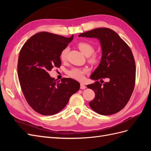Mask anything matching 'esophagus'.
<instances>
[{
    "instance_id": "1",
    "label": "esophagus",
    "mask_w": 151,
    "mask_h": 151,
    "mask_svg": "<svg viewBox=\"0 0 151 151\" xmlns=\"http://www.w3.org/2000/svg\"><path fill=\"white\" fill-rule=\"evenodd\" d=\"M80 88H81V89H85L86 88V86L84 84H81Z\"/></svg>"
}]
</instances>
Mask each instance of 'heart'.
Segmentation results:
<instances>
[{
	"mask_svg": "<svg viewBox=\"0 0 151 151\" xmlns=\"http://www.w3.org/2000/svg\"><path fill=\"white\" fill-rule=\"evenodd\" d=\"M77 47L81 50L84 55L88 57V61L93 65H96L99 62L100 56L98 53H95L94 47L92 44L87 42H81L77 43ZM68 49L67 48L63 49L60 53V58L62 62L67 60ZM88 72L86 68H72L67 70V73L68 76L77 81H83L84 78V74Z\"/></svg>",
	"mask_w": 151,
	"mask_h": 151,
	"instance_id": "heart-1",
	"label": "heart"
}]
</instances>
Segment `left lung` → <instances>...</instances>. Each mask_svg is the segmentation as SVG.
<instances>
[{
	"mask_svg": "<svg viewBox=\"0 0 151 151\" xmlns=\"http://www.w3.org/2000/svg\"><path fill=\"white\" fill-rule=\"evenodd\" d=\"M79 36L98 38L102 48L101 62L91 76V79L97 81L87 86L95 93L94 99L89 102L90 107L103 115L118 113L129 102L135 87L136 68L132 50L109 28H96ZM103 78L109 82L102 85L97 80L102 82Z\"/></svg>",
	"mask_w": 151,
	"mask_h": 151,
	"instance_id": "1",
	"label": "left lung"
}]
</instances>
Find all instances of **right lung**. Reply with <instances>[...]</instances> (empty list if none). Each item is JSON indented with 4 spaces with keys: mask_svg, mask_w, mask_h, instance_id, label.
<instances>
[{
    "mask_svg": "<svg viewBox=\"0 0 151 151\" xmlns=\"http://www.w3.org/2000/svg\"><path fill=\"white\" fill-rule=\"evenodd\" d=\"M73 37L40 32L27 40L20 50L17 75L21 90L29 106L41 115L60 111L80 88L74 79L63 78L60 82L48 74L60 67V53Z\"/></svg>",
    "mask_w": 151,
    "mask_h": 151,
    "instance_id": "1",
    "label": "right lung"
}]
</instances>
